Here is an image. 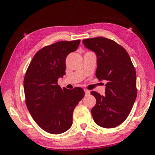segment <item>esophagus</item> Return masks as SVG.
I'll return each instance as SVG.
<instances>
[{"label": "esophagus", "mask_w": 155, "mask_h": 155, "mask_svg": "<svg viewBox=\"0 0 155 155\" xmlns=\"http://www.w3.org/2000/svg\"><path fill=\"white\" fill-rule=\"evenodd\" d=\"M84 91H85V96H87V95H89V94H90V91H89V90H85Z\"/></svg>", "instance_id": "34e87169"}]
</instances>
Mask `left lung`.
Here are the masks:
<instances>
[{
	"instance_id": "1",
	"label": "left lung",
	"mask_w": 155,
	"mask_h": 155,
	"mask_svg": "<svg viewBox=\"0 0 155 155\" xmlns=\"http://www.w3.org/2000/svg\"><path fill=\"white\" fill-rule=\"evenodd\" d=\"M83 44L96 54V77L107 81L104 96L91 92L96 99L93 119L100 127L114 128L127 118L137 97L135 68L127 51L114 41L97 37Z\"/></svg>"
}]
</instances>
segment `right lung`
<instances>
[{"mask_svg": "<svg viewBox=\"0 0 155 155\" xmlns=\"http://www.w3.org/2000/svg\"><path fill=\"white\" fill-rule=\"evenodd\" d=\"M81 40L61 41L44 47L33 57L24 79L26 104L35 122L54 135L72 125L75 107L85 96L82 88L62 89L58 78L65 74V59L77 51Z\"/></svg>", "mask_w": 155, "mask_h": 155, "instance_id": "obj_1", "label": "right lung"}]
</instances>
